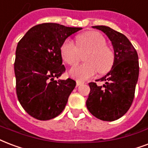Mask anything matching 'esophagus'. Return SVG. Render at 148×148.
Masks as SVG:
<instances>
[{
  "mask_svg": "<svg viewBox=\"0 0 148 148\" xmlns=\"http://www.w3.org/2000/svg\"><path fill=\"white\" fill-rule=\"evenodd\" d=\"M76 84H77V86H80V85H82V84H84V82H81V81H77Z\"/></svg>",
  "mask_w": 148,
  "mask_h": 148,
  "instance_id": "esophagus-1",
  "label": "esophagus"
}]
</instances>
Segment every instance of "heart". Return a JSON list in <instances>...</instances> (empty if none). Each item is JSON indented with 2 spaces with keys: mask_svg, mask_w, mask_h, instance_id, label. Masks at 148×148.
Listing matches in <instances>:
<instances>
[{
  "mask_svg": "<svg viewBox=\"0 0 148 148\" xmlns=\"http://www.w3.org/2000/svg\"><path fill=\"white\" fill-rule=\"evenodd\" d=\"M84 56L85 63L74 66L70 74L77 80L92 78L99 71L106 74L112 69L114 64V53L106 46L105 37L98 32L89 31L77 37V46L74 42L67 39L60 47L63 60L70 66L76 65Z\"/></svg>",
  "mask_w": 148,
  "mask_h": 148,
  "instance_id": "b5f03b06",
  "label": "heart"
}]
</instances>
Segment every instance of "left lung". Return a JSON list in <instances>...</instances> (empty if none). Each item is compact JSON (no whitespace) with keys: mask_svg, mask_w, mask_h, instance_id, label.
<instances>
[{"mask_svg":"<svg viewBox=\"0 0 148 148\" xmlns=\"http://www.w3.org/2000/svg\"><path fill=\"white\" fill-rule=\"evenodd\" d=\"M101 30L112 42L114 64L111 71L98 81L102 86L89 83L90 93L86 101L88 111L103 121H114L130 108L139 76L138 55L134 46L123 34L105 25L93 26Z\"/></svg>","mask_w":148,"mask_h":148,"instance_id":"8db88e82","label":"left lung"}]
</instances>
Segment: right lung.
Masks as SVG:
<instances>
[{
  "mask_svg": "<svg viewBox=\"0 0 148 148\" xmlns=\"http://www.w3.org/2000/svg\"><path fill=\"white\" fill-rule=\"evenodd\" d=\"M81 29L43 23L31 28L18 42L14 61L16 93L21 106L31 116L49 120L66 106L76 82L54 78L66 70L62 64L61 45Z\"/></svg>",
  "mask_w": 148,
  "mask_h": 148,
  "instance_id": "1",
  "label": "right lung"
}]
</instances>
